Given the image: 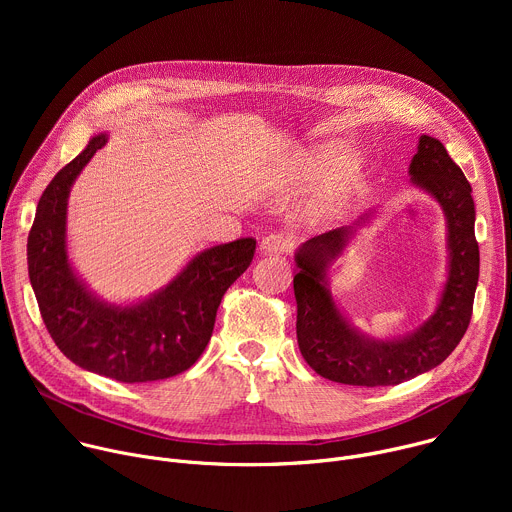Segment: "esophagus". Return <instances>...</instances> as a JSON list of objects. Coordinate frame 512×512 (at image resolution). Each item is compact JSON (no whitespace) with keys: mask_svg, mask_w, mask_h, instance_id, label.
I'll list each match as a JSON object with an SVG mask.
<instances>
[{"mask_svg":"<svg viewBox=\"0 0 512 512\" xmlns=\"http://www.w3.org/2000/svg\"><path fill=\"white\" fill-rule=\"evenodd\" d=\"M261 251L269 253V255H289L291 251H294V243L281 235H267L261 241Z\"/></svg>","mask_w":512,"mask_h":512,"instance_id":"obj_1","label":"esophagus"}]
</instances>
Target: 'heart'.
Listing matches in <instances>:
<instances>
[{
  "label": "heart",
  "mask_w": 512,
  "mask_h": 512,
  "mask_svg": "<svg viewBox=\"0 0 512 512\" xmlns=\"http://www.w3.org/2000/svg\"><path fill=\"white\" fill-rule=\"evenodd\" d=\"M344 168V160L338 152H320L316 156H312V170L316 172H338Z\"/></svg>",
  "instance_id": "b5f03b06"
}]
</instances>
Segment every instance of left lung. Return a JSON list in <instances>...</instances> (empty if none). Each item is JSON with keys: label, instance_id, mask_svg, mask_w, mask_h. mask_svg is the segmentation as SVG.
<instances>
[{"label": "left lung", "instance_id": "obj_1", "mask_svg": "<svg viewBox=\"0 0 512 512\" xmlns=\"http://www.w3.org/2000/svg\"><path fill=\"white\" fill-rule=\"evenodd\" d=\"M411 180L444 206L450 241V277L435 314L411 336L375 342L348 326L322 285L324 267L340 253L348 229L310 239L298 253L294 277L298 344L310 367L342 385L387 387L409 381L444 362L468 330L480 271L474 235L472 186L440 139L421 135L409 166Z\"/></svg>", "mask_w": 512, "mask_h": 512}]
</instances>
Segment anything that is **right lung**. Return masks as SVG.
<instances>
[{
	"instance_id": "right-lung-1",
	"label": "right lung",
	"mask_w": 512,
	"mask_h": 512,
	"mask_svg": "<svg viewBox=\"0 0 512 512\" xmlns=\"http://www.w3.org/2000/svg\"><path fill=\"white\" fill-rule=\"evenodd\" d=\"M97 135L40 196L28 235V271L42 320L60 352L79 367L119 383H150L188 371L204 352L225 291L251 265L255 239H237L196 255L148 302L115 308L95 300L66 259V198L101 150Z\"/></svg>"
}]
</instances>
